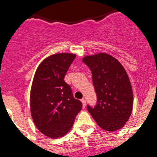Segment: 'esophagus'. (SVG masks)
Returning a JSON list of instances; mask_svg holds the SVG:
<instances>
[{
  "instance_id": "obj_1",
  "label": "esophagus",
  "mask_w": 157,
  "mask_h": 157,
  "mask_svg": "<svg viewBox=\"0 0 157 157\" xmlns=\"http://www.w3.org/2000/svg\"><path fill=\"white\" fill-rule=\"evenodd\" d=\"M81 101H82V107L83 108H85L86 107V100L83 98V99L81 100Z\"/></svg>"
}]
</instances>
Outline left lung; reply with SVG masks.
I'll use <instances>...</instances> for the list:
<instances>
[{
    "instance_id": "1",
    "label": "left lung",
    "mask_w": 157,
    "mask_h": 157,
    "mask_svg": "<svg viewBox=\"0 0 157 157\" xmlns=\"http://www.w3.org/2000/svg\"><path fill=\"white\" fill-rule=\"evenodd\" d=\"M92 72L93 83L98 96L94 109L87 106L97 124L114 132L124 127L133 109L134 96L127 71L116 58L100 52L82 58Z\"/></svg>"
}]
</instances>
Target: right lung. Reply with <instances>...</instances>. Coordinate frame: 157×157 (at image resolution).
Listing matches in <instances>:
<instances>
[{
	"label": "right lung",
	"mask_w": 157,
	"mask_h": 157,
	"mask_svg": "<svg viewBox=\"0 0 157 157\" xmlns=\"http://www.w3.org/2000/svg\"><path fill=\"white\" fill-rule=\"evenodd\" d=\"M76 54L62 52L48 56L34 74L30 95L32 119L40 132L48 138L63 137L74 124L82 104L75 99L64 76Z\"/></svg>",
	"instance_id": "add662e5"
}]
</instances>
